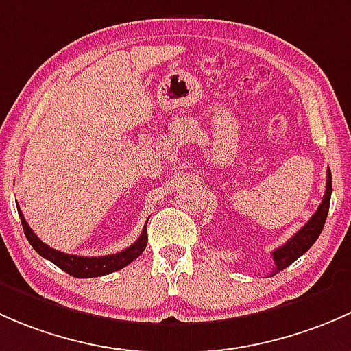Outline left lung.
<instances>
[{
	"label": "left lung",
	"instance_id": "1",
	"mask_svg": "<svg viewBox=\"0 0 351 351\" xmlns=\"http://www.w3.org/2000/svg\"><path fill=\"white\" fill-rule=\"evenodd\" d=\"M331 189H333V180H331V171L328 169V177H326V193H324L323 201H321L319 208L316 209L311 219L302 226L294 237L289 241H285L282 247H279L277 250L272 252L274 262H276V270L270 272V276H276L277 272L284 270L285 267H289L291 263H294L295 260L301 255H304L306 252L313 247L314 241L317 240V237L323 231L324 223H326L328 211H330V199H331Z\"/></svg>",
	"mask_w": 351,
	"mask_h": 351
}]
</instances>
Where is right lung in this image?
Returning a JSON list of instances; mask_svg holds the SVG:
<instances>
[{
  "label": "right lung",
  "instance_id": "1",
  "mask_svg": "<svg viewBox=\"0 0 351 351\" xmlns=\"http://www.w3.org/2000/svg\"><path fill=\"white\" fill-rule=\"evenodd\" d=\"M18 215H20L25 237H27V240L30 241L32 247L35 248V252H37L38 255H42L43 258L56 263L60 270L67 272L69 276L77 277V279H89V277H101V276H108V274L111 272H117V270H120L123 267L128 265V263H132L136 256L142 255V252L145 250L147 247V241H149V237H147V223H145L138 240H136L133 245H130L128 248H125L123 252H118V254L106 255V256L69 255V254H64V252L56 250V248H50L49 245L43 243L40 238L32 231L30 226H28V223L25 221V216L23 213L20 211V208H18Z\"/></svg>",
  "mask_w": 351,
  "mask_h": 351
}]
</instances>
